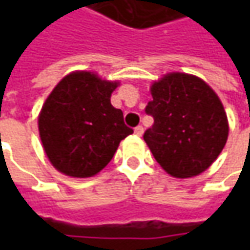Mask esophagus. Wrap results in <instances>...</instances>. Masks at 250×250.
<instances>
[{"instance_id":"1","label":"esophagus","mask_w":250,"mask_h":250,"mask_svg":"<svg viewBox=\"0 0 250 250\" xmlns=\"http://www.w3.org/2000/svg\"><path fill=\"white\" fill-rule=\"evenodd\" d=\"M135 133H136L138 136H142V135H143V126H142V125H138V126L135 128Z\"/></svg>"}]
</instances>
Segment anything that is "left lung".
I'll list each match as a JSON object with an SVG mask.
<instances>
[{"label": "left lung", "instance_id": "8db88e82", "mask_svg": "<svg viewBox=\"0 0 250 250\" xmlns=\"http://www.w3.org/2000/svg\"><path fill=\"white\" fill-rule=\"evenodd\" d=\"M151 96L145 111L154 124L143 139L154 159L172 177L199 175L214 163L228 138L218 96L202 79L179 72L153 83Z\"/></svg>", "mask_w": 250, "mask_h": 250}]
</instances>
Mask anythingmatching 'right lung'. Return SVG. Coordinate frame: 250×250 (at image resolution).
Segmentation results:
<instances>
[{"mask_svg": "<svg viewBox=\"0 0 250 250\" xmlns=\"http://www.w3.org/2000/svg\"><path fill=\"white\" fill-rule=\"evenodd\" d=\"M118 82L91 72H72L55 86L39 117L45 154L65 175L86 178L105 167L133 129L111 104Z\"/></svg>", "mask_w": 250, "mask_h": 250, "instance_id": "add662e5", "label": "right lung"}]
</instances>
